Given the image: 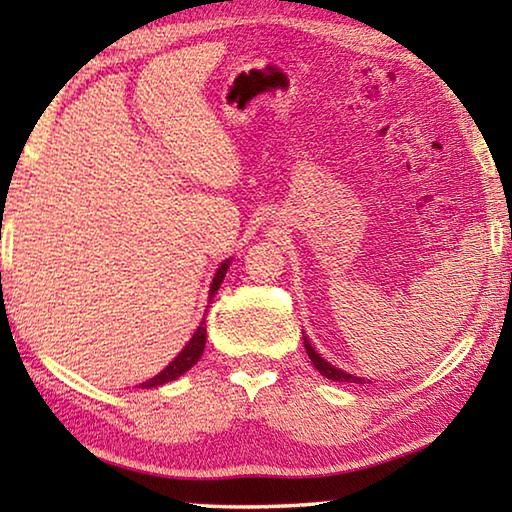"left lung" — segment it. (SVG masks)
Listing matches in <instances>:
<instances>
[{"mask_svg":"<svg viewBox=\"0 0 512 512\" xmlns=\"http://www.w3.org/2000/svg\"><path fill=\"white\" fill-rule=\"evenodd\" d=\"M305 350H307V354H309L311 363H314L316 370H318L323 377L332 379V381H354V384H366V381H363L361 377H352V375H348V372L334 368L332 363H327L314 348H311V343H309L307 339H305Z\"/></svg>","mask_w":512,"mask_h":512,"instance_id":"obj_1","label":"left lung"}]
</instances>
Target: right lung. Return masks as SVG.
<instances>
[{
  "instance_id": "1",
  "label": "right lung",
  "mask_w": 512,
  "mask_h": 512,
  "mask_svg": "<svg viewBox=\"0 0 512 512\" xmlns=\"http://www.w3.org/2000/svg\"><path fill=\"white\" fill-rule=\"evenodd\" d=\"M228 266H230V259H225V262L219 266V271H216V275H214V280H212V287H210V300L214 298V293L219 291V287H221V282H223V277H225V273H228ZM205 320H201V325H198V329H196V334L192 336V341H189L185 348H183V352L178 354L176 359H173L167 368H164L162 372H158V375H155L153 379H149V381H144V384H140L142 388H155V386H162V384H167V381H173V379H178L180 375H185V372L194 366V363L201 359V354H203V350H205Z\"/></svg>"
}]
</instances>
